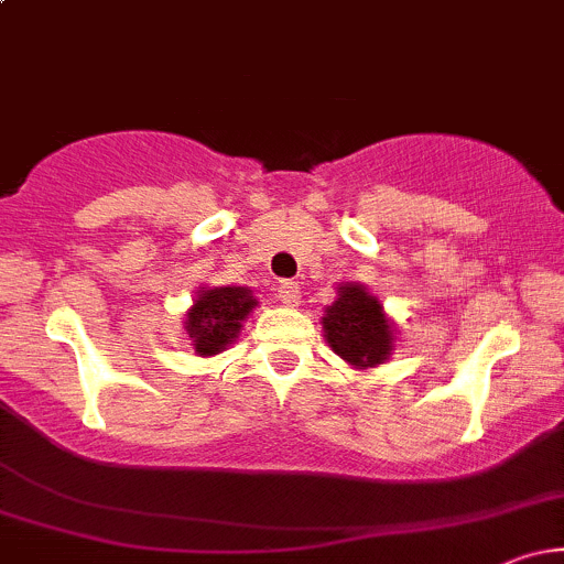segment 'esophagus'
<instances>
[{"mask_svg": "<svg viewBox=\"0 0 564 564\" xmlns=\"http://www.w3.org/2000/svg\"><path fill=\"white\" fill-rule=\"evenodd\" d=\"M278 300H281L286 307H300V286L294 281H281L278 286Z\"/></svg>", "mask_w": 564, "mask_h": 564, "instance_id": "obj_1", "label": "esophagus"}]
</instances>
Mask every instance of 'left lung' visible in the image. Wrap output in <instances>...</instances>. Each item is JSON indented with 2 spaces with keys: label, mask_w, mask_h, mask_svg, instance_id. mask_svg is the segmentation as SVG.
<instances>
[{
  "label": "left lung",
  "mask_w": 564,
  "mask_h": 564,
  "mask_svg": "<svg viewBox=\"0 0 564 564\" xmlns=\"http://www.w3.org/2000/svg\"><path fill=\"white\" fill-rule=\"evenodd\" d=\"M323 336L347 366L366 371L387 364L394 349V323L364 283H339L323 313Z\"/></svg>",
  "instance_id": "obj_1"
}]
</instances>
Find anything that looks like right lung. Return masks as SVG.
<instances>
[{
    "mask_svg": "<svg viewBox=\"0 0 564 564\" xmlns=\"http://www.w3.org/2000/svg\"><path fill=\"white\" fill-rule=\"evenodd\" d=\"M249 286H206L185 313V332L200 358L225 352L241 334L243 321L257 307Z\"/></svg>",
    "mask_w": 564,
    "mask_h": 564,
    "instance_id": "right-lung-1",
    "label": "right lung"
}]
</instances>
